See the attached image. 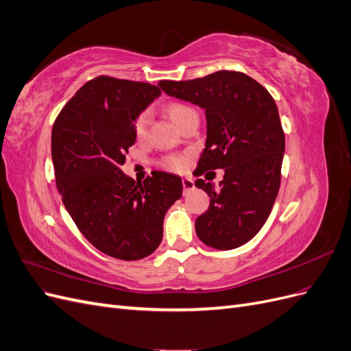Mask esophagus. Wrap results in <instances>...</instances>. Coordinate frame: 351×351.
Here are the masks:
<instances>
[{
  "label": "esophagus",
  "instance_id": "34e87169",
  "mask_svg": "<svg viewBox=\"0 0 351 351\" xmlns=\"http://www.w3.org/2000/svg\"><path fill=\"white\" fill-rule=\"evenodd\" d=\"M182 183H183V189H184V192H187V190H192V189L195 187V182H193L192 178H189V177L183 178V180H182Z\"/></svg>",
  "mask_w": 351,
  "mask_h": 351
}]
</instances>
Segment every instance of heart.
Instances as JSON below:
<instances>
[{"label": "heart", "mask_w": 351, "mask_h": 351, "mask_svg": "<svg viewBox=\"0 0 351 351\" xmlns=\"http://www.w3.org/2000/svg\"><path fill=\"white\" fill-rule=\"evenodd\" d=\"M167 114L169 115V119L173 120L174 124L180 125L186 119H189L190 115L197 114V112L195 111V108H192L187 104L171 102V104H168ZM149 123H151V114L147 110H143L136 115V119L133 120V130H134V134L137 139H143V137L146 136ZM161 165L167 169H171V171H183L187 165V158L184 155H180V154L167 155L161 159Z\"/></svg>", "instance_id": "obj_1"}]
</instances>
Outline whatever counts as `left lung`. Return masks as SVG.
I'll use <instances>...</instances> for the list:
<instances>
[{
	"mask_svg": "<svg viewBox=\"0 0 351 351\" xmlns=\"http://www.w3.org/2000/svg\"><path fill=\"white\" fill-rule=\"evenodd\" d=\"M161 89L205 110L206 145L196 177L222 168L224 180H196L210 196L196 219L206 246L231 250L258 234L267 222L281 184L285 136L277 104L261 83L241 71L219 70L193 80H161Z\"/></svg>",
	"mask_w": 351,
	"mask_h": 351,
	"instance_id": "left-lung-1",
	"label": "left lung"
}]
</instances>
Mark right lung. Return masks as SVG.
<instances>
[{
	"instance_id": "add662e5",
	"label": "right lung",
	"mask_w": 351,
	"mask_h": 351,
	"mask_svg": "<svg viewBox=\"0 0 351 351\" xmlns=\"http://www.w3.org/2000/svg\"><path fill=\"white\" fill-rule=\"evenodd\" d=\"M159 95L151 83L98 76L83 84L52 125L62 204L86 240L115 259L154 253L167 210L183 193L174 174L155 171L142 183L121 171L136 142L133 120Z\"/></svg>"
}]
</instances>
